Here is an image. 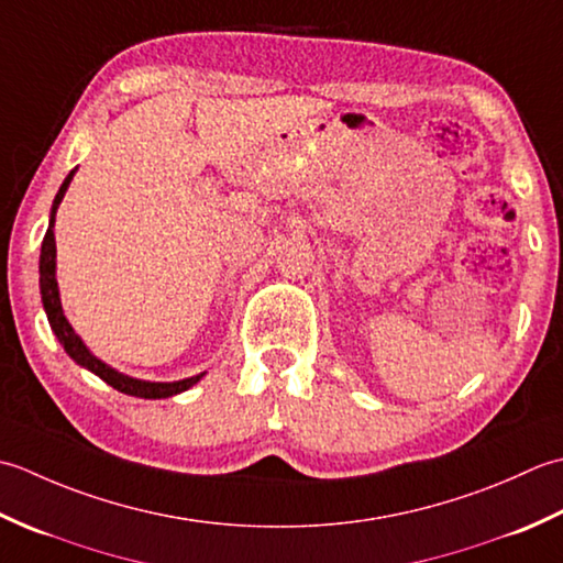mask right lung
Instances as JSON below:
<instances>
[{"instance_id": "add662e5", "label": "right lung", "mask_w": 563, "mask_h": 563, "mask_svg": "<svg viewBox=\"0 0 563 563\" xmlns=\"http://www.w3.org/2000/svg\"><path fill=\"white\" fill-rule=\"evenodd\" d=\"M75 172L77 169H73L70 175L65 177L60 189H57V194H55L48 231H45V238H43L41 262H38L43 311H45V316H48V323L55 332L57 342H60L67 354H70V360H75L79 366H85V369H89L91 374H97L101 382H107L109 386H113L121 394H129V396H135V398H169V396H177L181 391H187V388H191L194 384L201 382L206 372H201L197 376H189V378H179V382H145V378L129 376V374H123L119 369H113V366H109L107 362H101L99 357H95V354H91L89 347L82 342V338H79L75 328L70 325V320L65 318L63 303H60V289H57V279H55V233H53V228H55L57 206H60L67 187H70Z\"/></svg>"}]
</instances>
